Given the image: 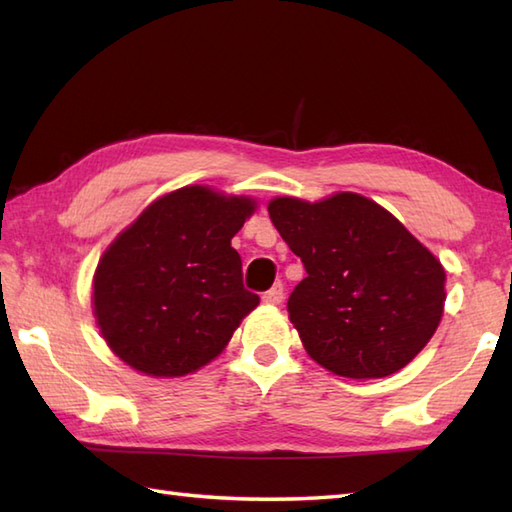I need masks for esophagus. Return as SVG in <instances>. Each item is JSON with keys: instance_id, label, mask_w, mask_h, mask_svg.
I'll return each mask as SVG.
<instances>
[{"instance_id": "obj_1", "label": "esophagus", "mask_w": 512, "mask_h": 512, "mask_svg": "<svg viewBox=\"0 0 512 512\" xmlns=\"http://www.w3.org/2000/svg\"><path fill=\"white\" fill-rule=\"evenodd\" d=\"M264 303H268V306H277V303L284 301V284H275L273 288H270L268 292H264Z\"/></svg>"}]
</instances>
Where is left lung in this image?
Returning <instances> with one entry per match:
<instances>
[{"mask_svg":"<svg viewBox=\"0 0 512 512\" xmlns=\"http://www.w3.org/2000/svg\"><path fill=\"white\" fill-rule=\"evenodd\" d=\"M270 220L308 277L288 317L312 361L345 378H383L438 330L447 273L394 215L352 191L319 202L275 198Z\"/></svg>","mask_w":512,"mask_h":512,"instance_id":"1","label":"left lung"}]
</instances>
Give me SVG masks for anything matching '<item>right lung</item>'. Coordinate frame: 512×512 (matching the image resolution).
<instances>
[{"label": "right lung", "instance_id": "1", "mask_svg": "<svg viewBox=\"0 0 512 512\" xmlns=\"http://www.w3.org/2000/svg\"><path fill=\"white\" fill-rule=\"evenodd\" d=\"M246 195L191 184L151 202L107 246L92 281L107 347L156 378L198 372L220 356L259 297L242 281L231 239L255 213Z\"/></svg>", "mask_w": 512, "mask_h": 512}]
</instances>
